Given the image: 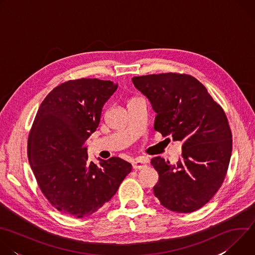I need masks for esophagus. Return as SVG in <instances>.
Returning <instances> with one entry per match:
<instances>
[{
	"label": "esophagus",
	"mask_w": 255,
	"mask_h": 255,
	"mask_svg": "<svg viewBox=\"0 0 255 255\" xmlns=\"http://www.w3.org/2000/svg\"><path fill=\"white\" fill-rule=\"evenodd\" d=\"M148 159L147 158H137L132 162V166L134 169H142L147 165Z\"/></svg>",
	"instance_id": "34e87169"
}]
</instances>
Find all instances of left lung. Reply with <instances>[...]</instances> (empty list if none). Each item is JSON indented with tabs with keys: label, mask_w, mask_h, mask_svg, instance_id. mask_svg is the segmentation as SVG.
<instances>
[{
	"label": "left lung",
	"mask_w": 255,
	"mask_h": 255,
	"mask_svg": "<svg viewBox=\"0 0 255 255\" xmlns=\"http://www.w3.org/2000/svg\"><path fill=\"white\" fill-rule=\"evenodd\" d=\"M132 82L156 113L155 131L183 142L176 164L160 156L151 159L159 175L154 196L170 211H197L220 189L230 162L232 134L223 109L189 75L168 72Z\"/></svg>",
	"instance_id": "1"
}]
</instances>
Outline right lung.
Returning <instances> with one entry per match:
<instances>
[{"label": "right lung", "instance_id": "right-lung-1", "mask_svg": "<svg viewBox=\"0 0 255 255\" xmlns=\"http://www.w3.org/2000/svg\"><path fill=\"white\" fill-rule=\"evenodd\" d=\"M117 84L98 79L65 82L41 103L28 138V159L37 184L58 211L83 218L118 191L132 165L120 157L89 160L87 139L100 123Z\"/></svg>", "mask_w": 255, "mask_h": 255}]
</instances>
